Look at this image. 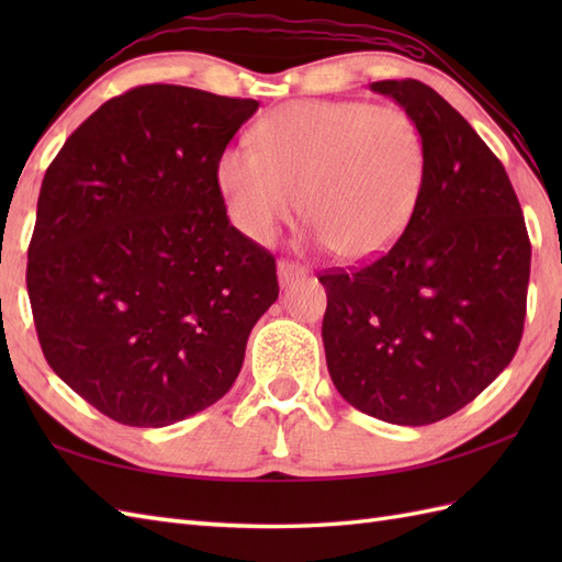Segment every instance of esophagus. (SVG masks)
Segmentation results:
<instances>
[{"instance_id": "esophagus-1", "label": "esophagus", "mask_w": 562, "mask_h": 562, "mask_svg": "<svg viewBox=\"0 0 562 562\" xmlns=\"http://www.w3.org/2000/svg\"><path fill=\"white\" fill-rule=\"evenodd\" d=\"M278 278L282 288H288V284L296 282V280H304L306 278V270L300 266V262H292V260H280L278 262Z\"/></svg>"}]
</instances>
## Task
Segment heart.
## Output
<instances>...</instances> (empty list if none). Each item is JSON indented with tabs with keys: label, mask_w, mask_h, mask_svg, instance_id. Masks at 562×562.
I'll use <instances>...</instances> for the list:
<instances>
[{
	"label": "heart",
	"mask_w": 562,
	"mask_h": 562,
	"mask_svg": "<svg viewBox=\"0 0 562 562\" xmlns=\"http://www.w3.org/2000/svg\"><path fill=\"white\" fill-rule=\"evenodd\" d=\"M254 147H229L214 181L232 224L270 244L302 210L342 260L381 256L408 229L425 183L411 113L367 101H294L270 113Z\"/></svg>",
	"instance_id": "heart-1"
}]
</instances>
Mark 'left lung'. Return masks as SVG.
I'll return each instance as SVG.
<instances>
[{"instance_id": "8db88e82", "label": "left lung", "mask_w": 562, "mask_h": 562, "mask_svg": "<svg viewBox=\"0 0 562 562\" xmlns=\"http://www.w3.org/2000/svg\"><path fill=\"white\" fill-rule=\"evenodd\" d=\"M413 115L425 183L408 229L362 268L318 274L324 348L340 396L379 420L420 427L461 411L515 357L531 244L505 166L435 89L369 87Z\"/></svg>"}]
</instances>
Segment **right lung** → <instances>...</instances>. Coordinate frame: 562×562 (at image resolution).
I'll list each match as a JSON object with an SVG mask.
<instances>
[{
  "label": "right lung",
  "mask_w": 562,
  "mask_h": 562,
  "mask_svg": "<svg viewBox=\"0 0 562 562\" xmlns=\"http://www.w3.org/2000/svg\"><path fill=\"white\" fill-rule=\"evenodd\" d=\"M254 99L147 83L105 101L47 166L26 288L47 364L130 427L217 403L280 294L229 224L214 166Z\"/></svg>",
  "instance_id": "add662e5"
}]
</instances>
